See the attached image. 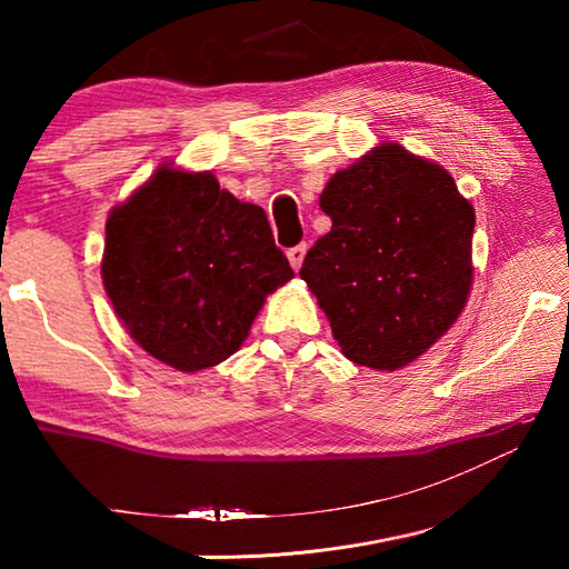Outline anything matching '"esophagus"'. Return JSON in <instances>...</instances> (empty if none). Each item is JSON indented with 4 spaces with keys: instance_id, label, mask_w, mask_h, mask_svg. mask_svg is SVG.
<instances>
[{
    "instance_id": "obj_1",
    "label": "esophagus",
    "mask_w": 569,
    "mask_h": 569,
    "mask_svg": "<svg viewBox=\"0 0 569 569\" xmlns=\"http://www.w3.org/2000/svg\"><path fill=\"white\" fill-rule=\"evenodd\" d=\"M306 243H301V246H293L291 250H288V261H291V266H293V271H298V268H301V263H303V258H306Z\"/></svg>"
}]
</instances>
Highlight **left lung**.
<instances>
[{
    "instance_id": "1",
    "label": "left lung",
    "mask_w": 569,
    "mask_h": 569,
    "mask_svg": "<svg viewBox=\"0 0 569 569\" xmlns=\"http://www.w3.org/2000/svg\"><path fill=\"white\" fill-rule=\"evenodd\" d=\"M331 230L301 278L353 363L397 371L459 319L471 288L475 208L449 172L383 142L326 182Z\"/></svg>"
}]
</instances>
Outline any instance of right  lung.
<instances>
[{"instance_id": "1", "label": "right lung", "mask_w": 569, "mask_h": 569, "mask_svg": "<svg viewBox=\"0 0 569 569\" xmlns=\"http://www.w3.org/2000/svg\"><path fill=\"white\" fill-rule=\"evenodd\" d=\"M293 271L261 206L213 172L158 168L104 226L102 283L124 329L158 361L200 371L240 349L266 296Z\"/></svg>"}]
</instances>
